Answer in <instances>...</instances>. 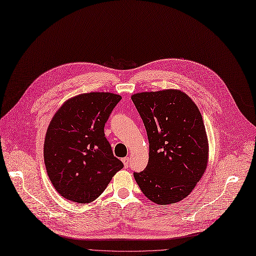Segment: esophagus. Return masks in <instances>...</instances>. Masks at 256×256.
Returning a JSON list of instances; mask_svg holds the SVG:
<instances>
[{"instance_id": "34e87169", "label": "esophagus", "mask_w": 256, "mask_h": 256, "mask_svg": "<svg viewBox=\"0 0 256 256\" xmlns=\"http://www.w3.org/2000/svg\"><path fill=\"white\" fill-rule=\"evenodd\" d=\"M122 162H123V164H124V168H128V166H130V158L128 157L122 158Z\"/></svg>"}]
</instances>
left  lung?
I'll return each instance as SVG.
<instances>
[{"label":"left lung","mask_w":256,"mask_h":256,"mask_svg":"<svg viewBox=\"0 0 256 256\" xmlns=\"http://www.w3.org/2000/svg\"><path fill=\"white\" fill-rule=\"evenodd\" d=\"M148 139V162L134 173L150 202H180L200 180L208 164V139L202 114L180 90H166L132 96Z\"/></svg>","instance_id":"left-lung-1"}]
</instances>
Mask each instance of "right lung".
<instances>
[{
  "instance_id": "1",
  "label": "right lung",
  "mask_w": 256,
  "mask_h": 256,
  "mask_svg": "<svg viewBox=\"0 0 256 256\" xmlns=\"http://www.w3.org/2000/svg\"><path fill=\"white\" fill-rule=\"evenodd\" d=\"M120 100L110 92L79 94L66 101L50 121L44 162L54 188L66 200L92 202L123 168L104 134Z\"/></svg>"
}]
</instances>
